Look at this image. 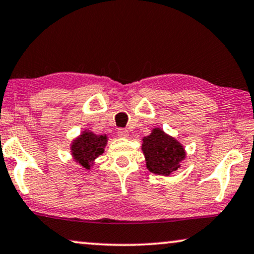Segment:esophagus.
Returning a JSON list of instances; mask_svg holds the SVG:
<instances>
[{
    "mask_svg": "<svg viewBox=\"0 0 254 254\" xmlns=\"http://www.w3.org/2000/svg\"><path fill=\"white\" fill-rule=\"evenodd\" d=\"M117 134H118V137H121V138H129V131L125 130V129H118Z\"/></svg>",
    "mask_w": 254,
    "mask_h": 254,
    "instance_id": "34e87169",
    "label": "esophagus"
}]
</instances>
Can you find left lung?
<instances>
[{
  "label": "left lung",
  "instance_id": "left-lung-1",
  "mask_svg": "<svg viewBox=\"0 0 254 254\" xmlns=\"http://www.w3.org/2000/svg\"><path fill=\"white\" fill-rule=\"evenodd\" d=\"M141 151L147 170L165 177L177 172L187 155L184 145L160 127H154L148 136L143 138Z\"/></svg>",
  "mask_w": 254,
  "mask_h": 254
}]
</instances>
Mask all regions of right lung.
<instances>
[{
	"label": "right lung",
	"mask_w": 254,
	"mask_h": 254,
	"mask_svg": "<svg viewBox=\"0 0 254 254\" xmlns=\"http://www.w3.org/2000/svg\"><path fill=\"white\" fill-rule=\"evenodd\" d=\"M107 143V134H95L93 131L84 130L70 143V155L81 167L90 170L104 152Z\"/></svg>",
	"instance_id": "obj_1"
}]
</instances>
